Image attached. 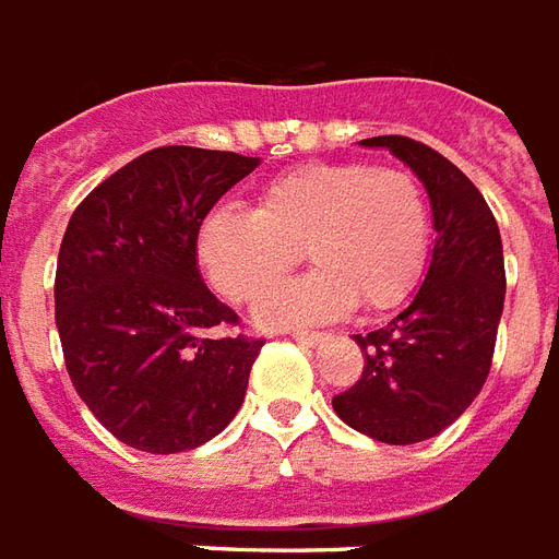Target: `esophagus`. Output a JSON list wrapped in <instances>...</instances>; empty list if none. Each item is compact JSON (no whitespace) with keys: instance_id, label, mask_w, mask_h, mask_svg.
<instances>
[{"instance_id":"esophagus-1","label":"esophagus","mask_w":559,"mask_h":559,"mask_svg":"<svg viewBox=\"0 0 559 559\" xmlns=\"http://www.w3.org/2000/svg\"><path fill=\"white\" fill-rule=\"evenodd\" d=\"M288 336L300 345H321V342L328 340L324 333H316V330H288Z\"/></svg>"}]
</instances>
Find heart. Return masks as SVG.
<instances>
[{
    "instance_id": "heart-1",
    "label": "heart",
    "mask_w": 559,
    "mask_h": 559,
    "mask_svg": "<svg viewBox=\"0 0 559 559\" xmlns=\"http://www.w3.org/2000/svg\"><path fill=\"white\" fill-rule=\"evenodd\" d=\"M429 199L417 175L372 163H309L264 181L259 205H217L195 226V262L235 304L264 295L297 250L316 264L255 307L264 328L336 319L357 300L390 309L429 255Z\"/></svg>"
}]
</instances>
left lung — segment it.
Masks as SVG:
<instances>
[{
    "label": "left lung",
    "instance_id": "left-lung-1",
    "mask_svg": "<svg viewBox=\"0 0 559 559\" xmlns=\"http://www.w3.org/2000/svg\"><path fill=\"white\" fill-rule=\"evenodd\" d=\"M360 145L386 148L414 169L429 193L435 247L402 312L354 336L364 374L333 396V411L360 435L405 447L441 435L486 384L507 297L503 243L483 193L443 154L408 136Z\"/></svg>",
    "mask_w": 559,
    "mask_h": 559
}]
</instances>
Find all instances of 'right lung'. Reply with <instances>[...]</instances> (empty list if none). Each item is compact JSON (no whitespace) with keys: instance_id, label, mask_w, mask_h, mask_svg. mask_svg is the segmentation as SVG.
I'll use <instances>...</instances> for the list:
<instances>
[{"instance_id":"obj_1","label":"right lung","mask_w":559,"mask_h":559,"mask_svg":"<svg viewBox=\"0 0 559 559\" xmlns=\"http://www.w3.org/2000/svg\"><path fill=\"white\" fill-rule=\"evenodd\" d=\"M259 157L166 145L73 211L56 264V328L76 393L133 450L169 455L226 429L264 340L202 283L195 226Z\"/></svg>"}]
</instances>
